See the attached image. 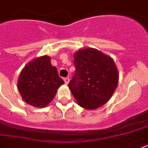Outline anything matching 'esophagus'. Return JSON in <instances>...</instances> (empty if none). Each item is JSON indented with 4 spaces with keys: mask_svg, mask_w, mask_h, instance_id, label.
Segmentation results:
<instances>
[{
    "mask_svg": "<svg viewBox=\"0 0 148 148\" xmlns=\"http://www.w3.org/2000/svg\"><path fill=\"white\" fill-rule=\"evenodd\" d=\"M64 81L65 84H69L70 79L68 78V77H65V78H64Z\"/></svg>",
    "mask_w": 148,
    "mask_h": 148,
    "instance_id": "obj_1",
    "label": "esophagus"
}]
</instances>
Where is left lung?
I'll use <instances>...</instances> for the list:
<instances>
[{"mask_svg":"<svg viewBox=\"0 0 148 148\" xmlns=\"http://www.w3.org/2000/svg\"><path fill=\"white\" fill-rule=\"evenodd\" d=\"M75 74L68 87L77 103L95 110L108 102L118 84L119 73L112 58L91 47L74 53Z\"/></svg>","mask_w":148,"mask_h":148,"instance_id":"1","label":"left lung"}]
</instances>
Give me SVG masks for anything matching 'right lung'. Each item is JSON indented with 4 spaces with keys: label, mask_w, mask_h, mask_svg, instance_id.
Listing matches in <instances>:
<instances>
[{
    "label": "right lung",
    "mask_w": 148,
    "mask_h": 148,
    "mask_svg": "<svg viewBox=\"0 0 148 148\" xmlns=\"http://www.w3.org/2000/svg\"><path fill=\"white\" fill-rule=\"evenodd\" d=\"M64 84L49 56L44 55L24 66L18 78L17 89L25 103L42 108L51 103Z\"/></svg>",
    "instance_id": "add662e5"
}]
</instances>
